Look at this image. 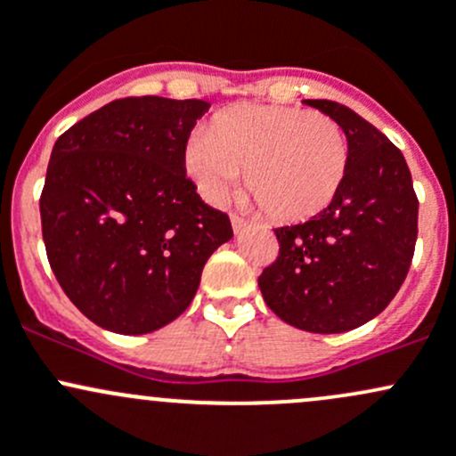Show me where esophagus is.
Instances as JSON below:
<instances>
[{
    "label": "esophagus",
    "instance_id": "esophagus-1",
    "mask_svg": "<svg viewBox=\"0 0 456 456\" xmlns=\"http://www.w3.org/2000/svg\"><path fill=\"white\" fill-rule=\"evenodd\" d=\"M230 222H232L234 232H241V230H246L248 224H250L246 217H241V215H237V213L230 215Z\"/></svg>",
    "mask_w": 456,
    "mask_h": 456
}]
</instances>
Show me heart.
<instances>
[{
    "label": "heart",
    "instance_id": "heart-1",
    "mask_svg": "<svg viewBox=\"0 0 456 456\" xmlns=\"http://www.w3.org/2000/svg\"><path fill=\"white\" fill-rule=\"evenodd\" d=\"M200 193L224 201L248 168V189L279 222L316 217L349 171V142L327 114L285 105H234L213 116L184 151Z\"/></svg>",
    "mask_w": 456,
    "mask_h": 456
}]
</instances>
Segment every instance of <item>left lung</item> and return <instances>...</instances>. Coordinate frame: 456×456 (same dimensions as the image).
<instances>
[{
	"mask_svg": "<svg viewBox=\"0 0 456 456\" xmlns=\"http://www.w3.org/2000/svg\"><path fill=\"white\" fill-rule=\"evenodd\" d=\"M342 126L349 171L336 200L297 226L276 228L279 256L259 276L267 307L297 330L340 333L387 309L411 267L417 201L402 151L362 116L305 101Z\"/></svg>",
	"mask_w": 456,
	"mask_h": 456,
	"instance_id": "obj_1",
	"label": "left lung"
}]
</instances>
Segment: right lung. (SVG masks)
<instances>
[{
	"mask_svg": "<svg viewBox=\"0 0 456 456\" xmlns=\"http://www.w3.org/2000/svg\"><path fill=\"white\" fill-rule=\"evenodd\" d=\"M206 101H111L59 135L41 191L45 255L68 298L125 336L175 321L232 226L210 208L184 151Z\"/></svg>",
	"mask_w": 456,
	"mask_h": 456,
	"instance_id": "1",
	"label": "right lung"
}]
</instances>
